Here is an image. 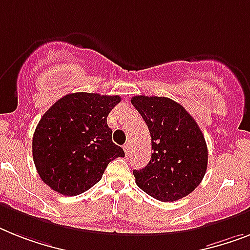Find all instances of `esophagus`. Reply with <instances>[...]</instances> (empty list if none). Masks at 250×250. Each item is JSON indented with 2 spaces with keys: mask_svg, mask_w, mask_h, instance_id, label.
Listing matches in <instances>:
<instances>
[{
  "mask_svg": "<svg viewBox=\"0 0 250 250\" xmlns=\"http://www.w3.org/2000/svg\"><path fill=\"white\" fill-rule=\"evenodd\" d=\"M124 150H125V153H126V156H129L130 152H131V150H130V144L129 143L124 146Z\"/></svg>",
  "mask_w": 250,
  "mask_h": 250,
  "instance_id": "34e87169",
  "label": "esophagus"
}]
</instances>
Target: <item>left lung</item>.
I'll list each match as a JSON object with an SVG mask.
<instances>
[{"label": "left lung", "mask_w": 250, "mask_h": 250, "mask_svg": "<svg viewBox=\"0 0 250 250\" xmlns=\"http://www.w3.org/2000/svg\"><path fill=\"white\" fill-rule=\"evenodd\" d=\"M133 106L147 124L152 157L134 170L135 183L161 202L187 197L201 184L208 164L207 144L198 124L184 107L166 97L135 96Z\"/></svg>", "instance_id": "1"}]
</instances>
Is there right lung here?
I'll use <instances>...</instances> for the list:
<instances>
[{"label": "right lung", "mask_w": 250, "mask_h": 250, "mask_svg": "<svg viewBox=\"0 0 250 250\" xmlns=\"http://www.w3.org/2000/svg\"><path fill=\"white\" fill-rule=\"evenodd\" d=\"M119 96L71 93L49 107L33 135V160L52 190L74 197L97 184L107 165L124 157L112 142L107 116Z\"/></svg>", "instance_id": "add662e5"}]
</instances>
